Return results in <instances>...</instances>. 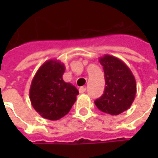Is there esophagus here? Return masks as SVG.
<instances>
[{"mask_svg": "<svg viewBox=\"0 0 158 158\" xmlns=\"http://www.w3.org/2000/svg\"><path fill=\"white\" fill-rule=\"evenodd\" d=\"M79 93H80V94H82V93H85L86 91V88H85V87H84V86H83V87H80V88L79 89Z\"/></svg>", "mask_w": 158, "mask_h": 158, "instance_id": "34e87169", "label": "esophagus"}]
</instances>
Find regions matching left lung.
<instances>
[{
  "label": "left lung",
  "instance_id": "left-lung-1",
  "mask_svg": "<svg viewBox=\"0 0 158 158\" xmlns=\"http://www.w3.org/2000/svg\"><path fill=\"white\" fill-rule=\"evenodd\" d=\"M103 67L105 90L95 101L97 108L105 113L118 115L132 105L136 94V82L131 70L122 60L111 55L99 58Z\"/></svg>",
  "mask_w": 158,
  "mask_h": 158
}]
</instances>
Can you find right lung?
I'll return each instance as SVG.
<instances>
[{
	"label": "right lung",
	"instance_id": "1",
	"mask_svg": "<svg viewBox=\"0 0 158 158\" xmlns=\"http://www.w3.org/2000/svg\"><path fill=\"white\" fill-rule=\"evenodd\" d=\"M65 66L57 60L42 64L33 78L29 99L33 107L44 118L58 120L69 113L79 95V90L62 75Z\"/></svg>",
	"mask_w": 158,
	"mask_h": 158
}]
</instances>
